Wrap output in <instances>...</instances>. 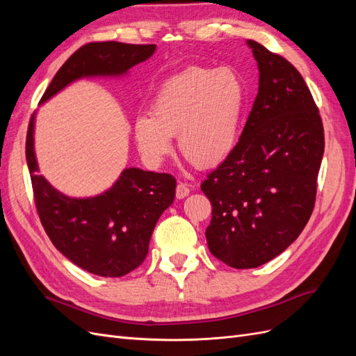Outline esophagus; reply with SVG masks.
I'll return each instance as SVG.
<instances>
[{
  "instance_id": "esophagus-1",
  "label": "esophagus",
  "mask_w": 356,
  "mask_h": 356,
  "mask_svg": "<svg viewBox=\"0 0 356 356\" xmlns=\"http://www.w3.org/2000/svg\"><path fill=\"white\" fill-rule=\"evenodd\" d=\"M175 195H177L178 199H184L186 196H188L190 195L188 184H186V182H178L177 190H175Z\"/></svg>"
}]
</instances>
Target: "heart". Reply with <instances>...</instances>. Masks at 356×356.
Returning <instances> with one entry per match:
<instances>
[{"label":"heart","instance_id":"obj_1","mask_svg":"<svg viewBox=\"0 0 356 356\" xmlns=\"http://www.w3.org/2000/svg\"><path fill=\"white\" fill-rule=\"evenodd\" d=\"M248 90L230 68L190 67L160 84L149 113L134 120V138L141 154L159 165L172 152V136L193 165H218L239 141Z\"/></svg>","mask_w":356,"mask_h":356}]
</instances>
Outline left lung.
Masks as SVG:
<instances>
[{
	"label": "left lung",
	"mask_w": 356,
	"mask_h": 356,
	"mask_svg": "<svg viewBox=\"0 0 356 356\" xmlns=\"http://www.w3.org/2000/svg\"><path fill=\"white\" fill-rule=\"evenodd\" d=\"M260 84L239 143L202 182L212 204L211 254L233 268H254L284 252L315 208L324 126L293 63L248 40Z\"/></svg>",
	"instance_id": "1"
}]
</instances>
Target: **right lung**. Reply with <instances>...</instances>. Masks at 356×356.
Returning a JSON list of instances; mask_svg holds the SVG:
<instances>
[{
    "label": "right lung",
    "mask_w": 356,
    "mask_h": 356,
    "mask_svg": "<svg viewBox=\"0 0 356 356\" xmlns=\"http://www.w3.org/2000/svg\"><path fill=\"white\" fill-rule=\"evenodd\" d=\"M154 50V44L88 42L60 67L41 102L80 77L124 74ZM32 132L34 115L28 124L26 161L37 213L56 250L84 270L105 277H122L141 266L159 217L174 202L175 178L131 168L102 195L71 199L37 174Z\"/></svg>",
    "instance_id": "1"
}]
</instances>
